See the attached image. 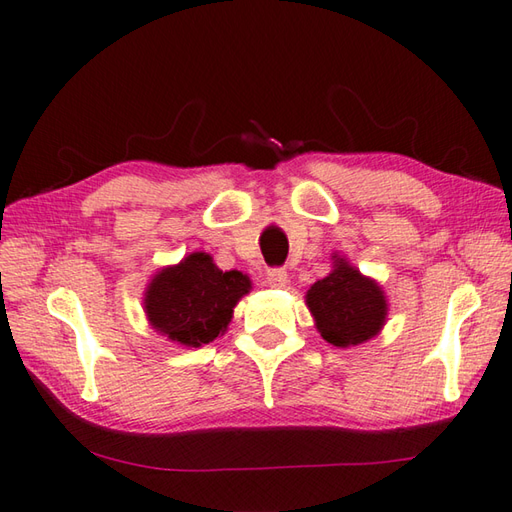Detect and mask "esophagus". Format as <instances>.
<instances>
[{"label":"esophagus","mask_w":512,"mask_h":512,"mask_svg":"<svg viewBox=\"0 0 512 512\" xmlns=\"http://www.w3.org/2000/svg\"><path fill=\"white\" fill-rule=\"evenodd\" d=\"M266 281H268L270 288H284L288 284V273H286V270H281V268H273V270H268Z\"/></svg>","instance_id":"obj_1"}]
</instances>
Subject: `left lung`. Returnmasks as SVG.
Returning a JSON list of instances; mask_svg holds the SVG:
<instances>
[{"mask_svg":"<svg viewBox=\"0 0 512 512\" xmlns=\"http://www.w3.org/2000/svg\"><path fill=\"white\" fill-rule=\"evenodd\" d=\"M306 306L323 339L336 347L374 339L387 319L383 288L336 255L332 273L310 286Z\"/></svg>","mask_w":512,"mask_h":512,"instance_id":"1","label":"left lung"}]
</instances>
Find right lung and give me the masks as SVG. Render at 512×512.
I'll return each mask as SVG.
<instances>
[{
    "mask_svg": "<svg viewBox=\"0 0 512 512\" xmlns=\"http://www.w3.org/2000/svg\"><path fill=\"white\" fill-rule=\"evenodd\" d=\"M250 290L248 275L220 270L213 257L191 253L162 268L145 292L151 328L187 347H200L224 334L237 301Z\"/></svg>",
    "mask_w": 512,
    "mask_h": 512,
    "instance_id": "obj_1",
    "label": "right lung"
}]
</instances>
